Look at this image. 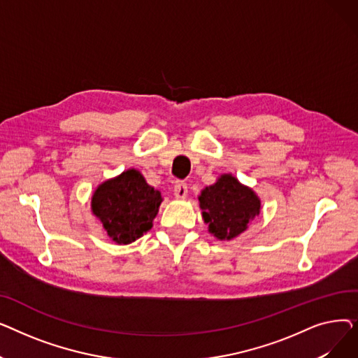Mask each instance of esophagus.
I'll return each instance as SVG.
<instances>
[{
    "label": "esophagus",
    "instance_id": "34e87169",
    "mask_svg": "<svg viewBox=\"0 0 358 358\" xmlns=\"http://www.w3.org/2000/svg\"><path fill=\"white\" fill-rule=\"evenodd\" d=\"M187 193H189V187H187L185 182L182 181H177L174 184V196L177 199H185L187 197Z\"/></svg>",
    "mask_w": 358,
    "mask_h": 358
}]
</instances>
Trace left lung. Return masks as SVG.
Masks as SVG:
<instances>
[{"mask_svg": "<svg viewBox=\"0 0 358 358\" xmlns=\"http://www.w3.org/2000/svg\"><path fill=\"white\" fill-rule=\"evenodd\" d=\"M199 201L209 232L220 241H231L247 231L261 209V200L252 189L232 174H222L215 184L203 189Z\"/></svg>", "mask_w": 358, "mask_h": 358, "instance_id": "8db88e82", "label": "left lung"}]
</instances>
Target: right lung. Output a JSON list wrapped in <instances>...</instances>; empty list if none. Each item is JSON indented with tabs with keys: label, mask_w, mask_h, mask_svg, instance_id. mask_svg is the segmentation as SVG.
<instances>
[{
	"label": "right lung",
	"mask_w": 358,
	"mask_h": 358,
	"mask_svg": "<svg viewBox=\"0 0 358 358\" xmlns=\"http://www.w3.org/2000/svg\"><path fill=\"white\" fill-rule=\"evenodd\" d=\"M161 201V193L131 168L97 187L91 197V210L111 241L127 245L152 228Z\"/></svg>",
	"instance_id": "obj_1"
}]
</instances>
